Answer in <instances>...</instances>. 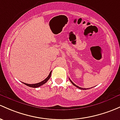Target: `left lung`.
I'll list each match as a JSON object with an SVG mask.
<instances>
[{
	"label": "left lung",
	"mask_w": 120,
	"mask_h": 120,
	"mask_svg": "<svg viewBox=\"0 0 120 120\" xmlns=\"http://www.w3.org/2000/svg\"><path fill=\"white\" fill-rule=\"evenodd\" d=\"M70 79V82H71V83H72V84H73V85H74V86H75V87H77V88H78V89H80V90H87V89H86V88H82V87H80L78 86H76V84H74V83H73V82H72V80H71V79ZM90 89H91V88H90ZM89 89H90V88H89Z\"/></svg>",
	"instance_id": "8db88e82"
}]
</instances>
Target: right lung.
Here are the masks:
<instances>
[{
	"label": "right lung",
	"mask_w": 120,
	"mask_h": 120,
	"mask_svg": "<svg viewBox=\"0 0 120 120\" xmlns=\"http://www.w3.org/2000/svg\"><path fill=\"white\" fill-rule=\"evenodd\" d=\"M51 73H52V71H50V74H49L48 76L46 79H44V80H42V82H40V83H36V84H27V83H24L25 84H26V85L27 86L30 87H33V88L38 87L41 86L43 85L44 84H45V83H46V82H47L48 80L50 79V76H51Z\"/></svg>",
	"instance_id": "obj_1"
}]
</instances>
